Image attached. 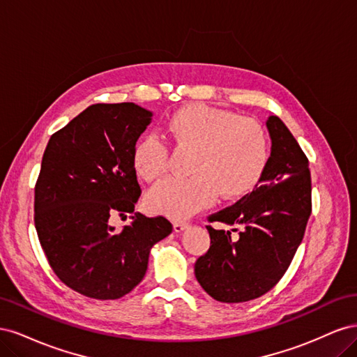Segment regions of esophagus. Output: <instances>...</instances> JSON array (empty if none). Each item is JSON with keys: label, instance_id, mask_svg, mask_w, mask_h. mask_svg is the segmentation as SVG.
<instances>
[{"label": "esophagus", "instance_id": "obj_1", "mask_svg": "<svg viewBox=\"0 0 357 357\" xmlns=\"http://www.w3.org/2000/svg\"><path fill=\"white\" fill-rule=\"evenodd\" d=\"M172 228H174V232H176V234H181L183 231L189 229V223H185V222H176V223H174V226H172Z\"/></svg>", "mask_w": 357, "mask_h": 357}]
</instances>
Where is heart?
Segmentation results:
<instances>
[{"mask_svg": "<svg viewBox=\"0 0 357 357\" xmlns=\"http://www.w3.org/2000/svg\"><path fill=\"white\" fill-rule=\"evenodd\" d=\"M168 138L180 149L193 150L189 178H165L149 190L146 207L171 219H186L208 207L220 195H247L262 177L269 153L261 123L207 104H189L165 122ZM137 174L146 181L168 169V149L158 135H143L134 146Z\"/></svg>", "mask_w": 357, "mask_h": 357, "instance_id": "obj_1", "label": "heart"}]
</instances>
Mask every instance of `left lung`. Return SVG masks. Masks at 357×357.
<instances>
[{"label":"left lung","instance_id":"left-lung-1","mask_svg":"<svg viewBox=\"0 0 357 357\" xmlns=\"http://www.w3.org/2000/svg\"><path fill=\"white\" fill-rule=\"evenodd\" d=\"M271 156L255 189L211 222L238 225L231 231L207 226L210 248L195 264L201 287L215 301L238 304L265 295L284 275L304 238L311 214L308 159L277 116H269Z\"/></svg>","mask_w":357,"mask_h":357}]
</instances>
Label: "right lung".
I'll use <instances>...</instances> for the list:
<instances>
[{
	"label": "right lung",
	"mask_w": 357,
	"mask_h": 357,
	"mask_svg": "<svg viewBox=\"0 0 357 357\" xmlns=\"http://www.w3.org/2000/svg\"><path fill=\"white\" fill-rule=\"evenodd\" d=\"M153 113L134 102L95 104L53 134L36 185V229L62 283L93 299H119L146 275L152 247L172 231L134 213L139 185L132 162ZM132 212L117 233L109 215Z\"/></svg>",
	"instance_id": "1"
}]
</instances>
